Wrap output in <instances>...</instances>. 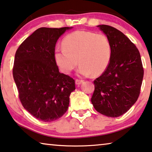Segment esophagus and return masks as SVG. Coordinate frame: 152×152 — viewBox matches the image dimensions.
<instances>
[{"label":"esophagus","instance_id":"1","mask_svg":"<svg viewBox=\"0 0 152 152\" xmlns=\"http://www.w3.org/2000/svg\"><path fill=\"white\" fill-rule=\"evenodd\" d=\"M84 82L83 80H80V79H76V85H80L81 83H83Z\"/></svg>","mask_w":152,"mask_h":152}]
</instances>
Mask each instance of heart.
<instances>
[{
    "instance_id": "heart-1",
    "label": "heart",
    "mask_w": 152,
    "mask_h": 152,
    "mask_svg": "<svg viewBox=\"0 0 152 152\" xmlns=\"http://www.w3.org/2000/svg\"><path fill=\"white\" fill-rule=\"evenodd\" d=\"M63 48H57L54 60L63 73L69 74L80 64V75H100L109 65L112 46L104 34L90 31H76L67 35L62 42Z\"/></svg>"
}]
</instances>
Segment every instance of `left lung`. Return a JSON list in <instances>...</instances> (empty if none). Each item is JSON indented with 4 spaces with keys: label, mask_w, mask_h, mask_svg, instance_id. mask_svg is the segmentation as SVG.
Here are the masks:
<instances>
[{
    "label": "left lung",
    "mask_w": 152,
    "mask_h": 152,
    "mask_svg": "<svg viewBox=\"0 0 152 152\" xmlns=\"http://www.w3.org/2000/svg\"><path fill=\"white\" fill-rule=\"evenodd\" d=\"M98 26L111 43L112 55L107 69L94 81L91 103L101 114L117 117L137 102L144 70L139 50L123 33L108 25Z\"/></svg>",
    "instance_id": "1"
}]
</instances>
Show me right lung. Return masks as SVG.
Returning a JSON list of instances; mask_svg holds the SVG:
<instances>
[{"instance_id":"1","label":"right lung","mask_w":152,"mask_h":152,"mask_svg":"<svg viewBox=\"0 0 152 152\" xmlns=\"http://www.w3.org/2000/svg\"><path fill=\"white\" fill-rule=\"evenodd\" d=\"M72 27L36 30L18 47L13 76L22 106L36 119L55 121L67 110L75 80L60 73L54 57L56 43Z\"/></svg>"}]
</instances>
